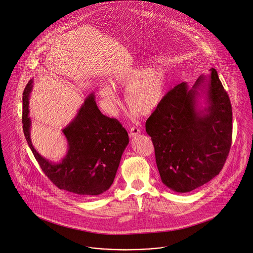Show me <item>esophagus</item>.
Here are the masks:
<instances>
[{"instance_id":"obj_1","label":"esophagus","mask_w":253,"mask_h":253,"mask_svg":"<svg viewBox=\"0 0 253 253\" xmlns=\"http://www.w3.org/2000/svg\"><path fill=\"white\" fill-rule=\"evenodd\" d=\"M139 132H140L139 128H138V127H136V126H133V127H132V128L130 129V132H129V134H130V136H134V135L138 134Z\"/></svg>"}]
</instances>
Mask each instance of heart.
<instances>
[{
  "mask_svg": "<svg viewBox=\"0 0 253 253\" xmlns=\"http://www.w3.org/2000/svg\"><path fill=\"white\" fill-rule=\"evenodd\" d=\"M111 84L100 86L98 90L109 110L116 108L120 102L116 89H125L129 107L139 115H148L159 106L164 97L166 76L158 68L137 64L118 74Z\"/></svg>",
  "mask_w": 253,
  "mask_h": 253,
  "instance_id": "heart-1",
  "label": "heart"
}]
</instances>
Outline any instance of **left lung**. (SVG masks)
Here are the masks:
<instances>
[{"instance_id": "left-lung-1", "label": "left lung", "mask_w": 253, "mask_h": 253, "mask_svg": "<svg viewBox=\"0 0 253 253\" xmlns=\"http://www.w3.org/2000/svg\"><path fill=\"white\" fill-rule=\"evenodd\" d=\"M192 89L176 85L146 121L155 147L162 182L177 193H189L219 174L229 156L232 111L228 93L211 68ZM203 86L208 106L197 109V90Z\"/></svg>"}]
</instances>
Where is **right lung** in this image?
<instances>
[{"instance_id":"add662e5","label":"right lung","mask_w":253,"mask_h":253,"mask_svg":"<svg viewBox=\"0 0 253 253\" xmlns=\"http://www.w3.org/2000/svg\"><path fill=\"white\" fill-rule=\"evenodd\" d=\"M29 81L23 94L24 136L42 171L60 190L81 197L104 193L113 184L121 156L129 143L128 132L116 119L104 116L96 106L95 95L85 98L77 117L62 132L68 142V152L60 163H52L42 157L30 139L31 121Z\"/></svg>"}]
</instances>
